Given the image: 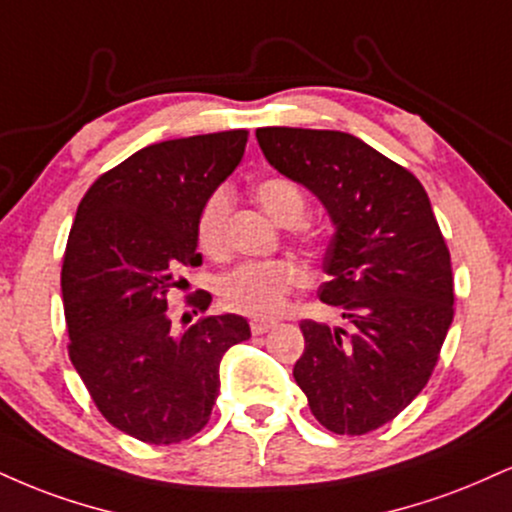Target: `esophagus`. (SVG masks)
I'll return each mask as SVG.
<instances>
[{
	"label": "esophagus",
	"instance_id": "34e87169",
	"mask_svg": "<svg viewBox=\"0 0 512 512\" xmlns=\"http://www.w3.org/2000/svg\"><path fill=\"white\" fill-rule=\"evenodd\" d=\"M274 319H252L250 322V329H252V334L255 336H260V334H267L269 329H274Z\"/></svg>",
	"mask_w": 512,
	"mask_h": 512
}]
</instances>
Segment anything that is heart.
Masks as SVG:
<instances>
[{
  "mask_svg": "<svg viewBox=\"0 0 512 512\" xmlns=\"http://www.w3.org/2000/svg\"><path fill=\"white\" fill-rule=\"evenodd\" d=\"M264 212L276 224H298L305 214V195L293 181L281 176L264 178L255 188ZM233 197L226 188H217L202 202L197 214V243L200 248L217 255L224 248L226 226H229ZM298 281V272L286 260L245 262L221 279L219 295L233 312L250 317H269L281 310L286 293Z\"/></svg>",
  "mask_w": 512,
  "mask_h": 512,
  "instance_id": "heart-1",
  "label": "heart"
}]
</instances>
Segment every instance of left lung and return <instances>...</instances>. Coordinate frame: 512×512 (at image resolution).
<instances>
[{
  "mask_svg": "<svg viewBox=\"0 0 512 512\" xmlns=\"http://www.w3.org/2000/svg\"><path fill=\"white\" fill-rule=\"evenodd\" d=\"M255 135L267 162L329 214L319 298L353 324H300L295 384L329 432H374L424 389L453 322L451 255L432 202L408 169L350 133L272 126Z\"/></svg>",
  "mask_w": 512,
  "mask_h": 512,
  "instance_id": "left-lung-1",
  "label": "left lung"
}]
</instances>
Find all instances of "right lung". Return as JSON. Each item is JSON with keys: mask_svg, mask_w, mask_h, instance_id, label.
<instances>
[{"mask_svg": "<svg viewBox=\"0 0 512 512\" xmlns=\"http://www.w3.org/2000/svg\"><path fill=\"white\" fill-rule=\"evenodd\" d=\"M248 131L147 145L80 200L61 269L69 357L100 412L133 439L169 446L209 422L226 350L250 338L240 315L176 334L166 298L197 267V214L240 164ZM212 295L193 303L207 310Z\"/></svg>", "mask_w": 512, "mask_h": 512, "instance_id": "1", "label": "right lung"}]
</instances>
